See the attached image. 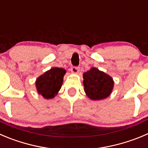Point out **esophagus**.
Here are the masks:
<instances>
[{"instance_id": "34e87169", "label": "esophagus", "mask_w": 148, "mask_h": 148, "mask_svg": "<svg viewBox=\"0 0 148 148\" xmlns=\"http://www.w3.org/2000/svg\"><path fill=\"white\" fill-rule=\"evenodd\" d=\"M72 73H78L80 70V67H72L71 69H70Z\"/></svg>"}]
</instances>
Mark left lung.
Instances as JSON below:
<instances>
[{
    "label": "left lung",
    "mask_w": 148,
    "mask_h": 148,
    "mask_svg": "<svg viewBox=\"0 0 148 148\" xmlns=\"http://www.w3.org/2000/svg\"><path fill=\"white\" fill-rule=\"evenodd\" d=\"M84 77V91L93 100L105 99L110 94L113 87V81L110 75L95 67L86 72Z\"/></svg>",
    "instance_id": "1"
}]
</instances>
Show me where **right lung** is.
Segmentation results:
<instances>
[{"label": "right lung", "mask_w": 148, "mask_h": 148, "mask_svg": "<svg viewBox=\"0 0 148 148\" xmlns=\"http://www.w3.org/2000/svg\"><path fill=\"white\" fill-rule=\"evenodd\" d=\"M65 73V70L59 67H54L46 72L36 81L38 92L46 99L54 97L61 88Z\"/></svg>", "instance_id": "add662e5"}]
</instances>
